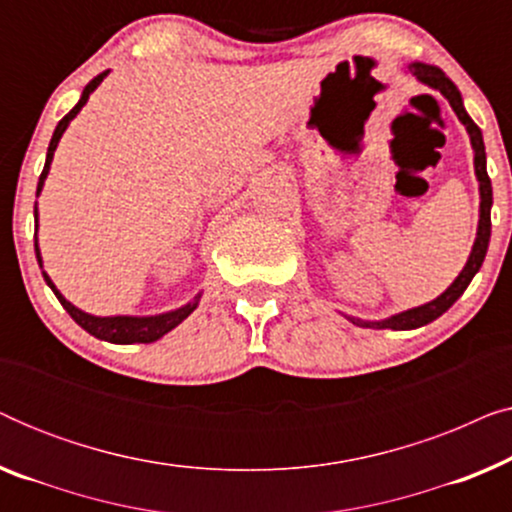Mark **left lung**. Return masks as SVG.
Returning <instances> with one entry per match:
<instances>
[{
  "instance_id": "obj_1",
  "label": "left lung",
  "mask_w": 512,
  "mask_h": 512,
  "mask_svg": "<svg viewBox=\"0 0 512 512\" xmlns=\"http://www.w3.org/2000/svg\"><path fill=\"white\" fill-rule=\"evenodd\" d=\"M408 69L417 76L419 81L426 83V86L436 88L440 95L447 97V102H450L454 114L459 116V121L466 125L468 135H471V144L475 151V177H478V181H480L478 237H475L471 256H468L464 270H461L459 277L450 284V289H447L445 293H440V296L436 300H431V303L412 307V310L394 314V317H389L384 321H361V319L349 317V321H354L356 326H366V328H394V331H412V328L431 324L433 319H438L440 314L447 312L454 303H457V298L466 291V286L471 284L475 272L480 270L482 261H485L489 237H492V181H489V174H487V156H485V142H482V132L478 125L473 123V118L466 114L459 88L454 86L450 79H447L443 69H438L433 65H424V62H412Z\"/></svg>"
}]
</instances>
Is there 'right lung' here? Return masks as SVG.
I'll return each mask as SVG.
<instances>
[{
	"mask_svg": "<svg viewBox=\"0 0 512 512\" xmlns=\"http://www.w3.org/2000/svg\"><path fill=\"white\" fill-rule=\"evenodd\" d=\"M109 72H102L97 74L93 81L88 83L86 88H83V95L81 100L76 102V107L69 111V114L62 118V121L58 123V128H55L53 137H51V144H48V153H46V165H44V172H41L39 177V184H37V195L41 193V188H44V181L48 177V170H51V163H53V153L55 149H58V142L62 137V132L67 130V125L72 118L79 114L83 104L88 102V97L93 90L100 86L104 76H107ZM34 221H37V207H34ZM34 251H37V261L41 265V256H39V244H37V235H34ZM44 279L46 284L51 286L55 298L60 300V305L65 307V310L69 312V317H72L76 324H79L83 331H88L90 335H95V338L100 340H107V342H114V345H132V342H156L158 338H163L165 333H170L174 326H179L181 321H184L188 314H191L195 307H198V300L200 296H195L193 303H188L184 307H179V310L174 312H165V314H156V317H93V314L83 312L79 310V307H74L69 300L62 296V293L55 289V284L51 282V277L46 275L44 272Z\"/></svg>",
	"mask_w": 512,
	"mask_h": 512,
	"instance_id": "obj_1",
	"label": "right lung"
}]
</instances>
